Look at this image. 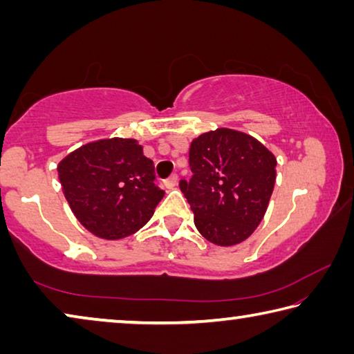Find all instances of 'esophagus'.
Instances as JSON below:
<instances>
[{
	"mask_svg": "<svg viewBox=\"0 0 354 354\" xmlns=\"http://www.w3.org/2000/svg\"><path fill=\"white\" fill-rule=\"evenodd\" d=\"M165 184L169 189H175L178 185V175H171L169 179H167Z\"/></svg>",
	"mask_w": 354,
	"mask_h": 354,
	"instance_id": "esophagus-1",
	"label": "esophagus"
}]
</instances>
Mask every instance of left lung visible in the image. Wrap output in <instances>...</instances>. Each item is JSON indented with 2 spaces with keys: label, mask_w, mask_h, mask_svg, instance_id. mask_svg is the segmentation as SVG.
Masks as SVG:
<instances>
[{
  "label": "left lung",
  "mask_w": 354,
  "mask_h": 354,
  "mask_svg": "<svg viewBox=\"0 0 354 354\" xmlns=\"http://www.w3.org/2000/svg\"><path fill=\"white\" fill-rule=\"evenodd\" d=\"M194 175L179 181L209 242L231 247L248 239L263 218L277 179V159L253 137L218 128L190 143Z\"/></svg>",
  "instance_id": "obj_1"
}]
</instances>
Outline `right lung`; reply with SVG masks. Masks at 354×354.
Masks as SVG:
<instances>
[{
  "label": "right lung",
  "instance_id": "1",
  "mask_svg": "<svg viewBox=\"0 0 354 354\" xmlns=\"http://www.w3.org/2000/svg\"><path fill=\"white\" fill-rule=\"evenodd\" d=\"M57 171L76 218L107 241L140 230L165 194L154 183L153 160L134 139L87 143L61 160Z\"/></svg>",
  "mask_w": 354,
  "mask_h": 354
}]
</instances>
